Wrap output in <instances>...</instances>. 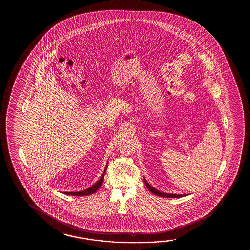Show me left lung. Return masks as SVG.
Wrapping results in <instances>:
<instances>
[{
    "label": "left lung",
    "mask_w": 250,
    "mask_h": 250,
    "mask_svg": "<svg viewBox=\"0 0 250 250\" xmlns=\"http://www.w3.org/2000/svg\"><path fill=\"white\" fill-rule=\"evenodd\" d=\"M144 182H145V185L146 186L148 190H150L152 193H154L155 195H158V196L166 197V198H180V197L187 196V194H173V193L160 192L159 190H157V189L154 188H152L151 185L148 184L147 181L145 180V178H144Z\"/></svg>",
    "instance_id": "left-lung-1"
}]
</instances>
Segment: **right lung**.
Instances as JSON below:
<instances>
[{
    "label": "right lung",
    "mask_w": 250,
    "mask_h": 250,
    "mask_svg": "<svg viewBox=\"0 0 250 250\" xmlns=\"http://www.w3.org/2000/svg\"><path fill=\"white\" fill-rule=\"evenodd\" d=\"M106 167H105V169L104 170V172H103V174L100 177V179H99L96 183H95L93 186H91L90 188H89L85 189V190H83V191H80V192H64V194H67V195H72V196H85V195H90V194H92L93 192H97V190L101 187V185L103 183V180H104V173L106 172Z\"/></svg>",
    "instance_id": "add662e5"
}]
</instances>
